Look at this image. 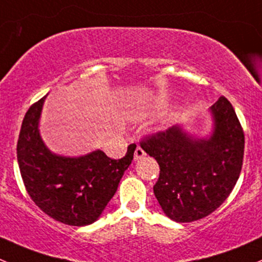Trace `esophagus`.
I'll return each instance as SVG.
<instances>
[{
	"mask_svg": "<svg viewBox=\"0 0 262 262\" xmlns=\"http://www.w3.org/2000/svg\"><path fill=\"white\" fill-rule=\"evenodd\" d=\"M144 156H145V151H144V149L141 148V146H138V148L135 149V154H134V159H135V161H139V159L143 158Z\"/></svg>",
	"mask_w": 262,
	"mask_h": 262,
	"instance_id": "34e87169",
	"label": "esophagus"
}]
</instances>
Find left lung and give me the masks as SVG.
I'll return each instance as SVG.
<instances>
[{
    "instance_id": "8db88e82",
    "label": "left lung",
    "mask_w": 262,
    "mask_h": 262,
    "mask_svg": "<svg viewBox=\"0 0 262 262\" xmlns=\"http://www.w3.org/2000/svg\"><path fill=\"white\" fill-rule=\"evenodd\" d=\"M213 133L194 139L173 126L146 135L140 145L159 164L154 195L171 220H201L224 203L241 175L245 133L230 101L221 96L212 106Z\"/></svg>"
}]
</instances>
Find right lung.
<instances>
[{
  "instance_id": "obj_1",
  "label": "right lung",
  "mask_w": 262,
  "mask_h": 262,
  "mask_svg": "<svg viewBox=\"0 0 262 262\" xmlns=\"http://www.w3.org/2000/svg\"><path fill=\"white\" fill-rule=\"evenodd\" d=\"M45 98L31 105L21 123L16 156L21 179L32 201L59 223L84 226L100 217L116 194L124 171L134 158L129 144L121 159L95 150L78 158L52 154L38 131Z\"/></svg>"
}]
</instances>
